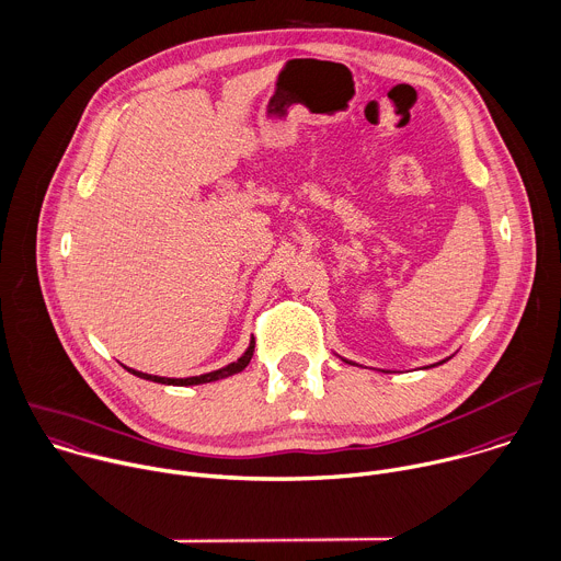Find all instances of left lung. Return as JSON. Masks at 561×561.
<instances>
[{"mask_svg":"<svg viewBox=\"0 0 561 561\" xmlns=\"http://www.w3.org/2000/svg\"><path fill=\"white\" fill-rule=\"evenodd\" d=\"M442 363H444V360H442ZM442 363H437V365H442Z\"/></svg>","mask_w":561,"mask_h":561,"instance_id":"obj_1","label":"left lung"}]
</instances>
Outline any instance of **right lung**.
Wrapping results in <instances>:
<instances>
[{"instance_id": "1", "label": "right lung", "mask_w": 561, "mask_h": 561, "mask_svg": "<svg viewBox=\"0 0 561 561\" xmlns=\"http://www.w3.org/2000/svg\"><path fill=\"white\" fill-rule=\"evenodd\" d=\"M254 345H256V341L252 339V343H250V347H248V352L237 360V363H232V365H228V367H222V369H218V371H211V374H203V376H192V378H159V376H150V374H141V371H135V369H128L130 374H135V376H139V378H144V380H152V382H161V385H174V387H190V385H203V382H214V380H220V378H228V376H234V374H239V371H243L248 365H250V360H252V356H254Z\"/></svg>"}]
</instances>
